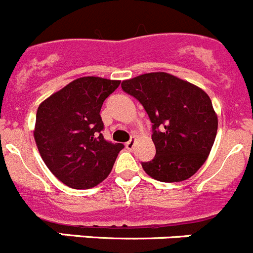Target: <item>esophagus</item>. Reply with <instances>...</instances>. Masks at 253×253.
I'll use <instances>...</instances> for the list:
<instances>
[{
    "instance_id": "esophagus-1",
    "label": "esophagus",
    "mask_w": 253,
    "mask_h": 253,
    "mask_svg": "<svg viewBox=\"0 0 253 253\" xmlns=\"http://www.w3.org/2000/svg\"><path fill=\"white\" fill-rule=\"evenodd\" d=\"M134 145H135V138H131L130 140L125 143V148L129 149V150H131L134 148Z\"/></svg>"
}]
</instances>
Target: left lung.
Listing matches in <instances>:
<instances>
[{
	"instance_id": "8db88e82",
	"label": "left lung",
	"mask_w": 253,
	"mask_h": 253,
	"mask_svg": "<svg viewBox=\"0 0 253 253\" xmlns=\"http://www.w3.org/2000/svg\"><path fill=\"white\" fill-rule=\"evenodd\" d=\"M125 93L140 102L153 123L156 154L141 163L144 171L163 182L191 177L208 159L217 133V115L203 89L164 72L122 82Z\"/></svg>"
}]
</instances>
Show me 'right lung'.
Here are the masks:
<instances>
[{"label":"right lung","mask_w":253,"mask_h":253,"mask_svg":"<svg viewBox=\"0 0 253 253\" xmlns=\"http://www.w3.org/2000/svg\"><path fill=\"white\" fill-rule=\"evenodd\" d=\"M120 81L82 77L67 84L38 107L35 140L44 164L72 189L97 186L113 169L120 143L103 136V102Z\"/></svg>","instance_id":"obj_1"}]
</instances>
